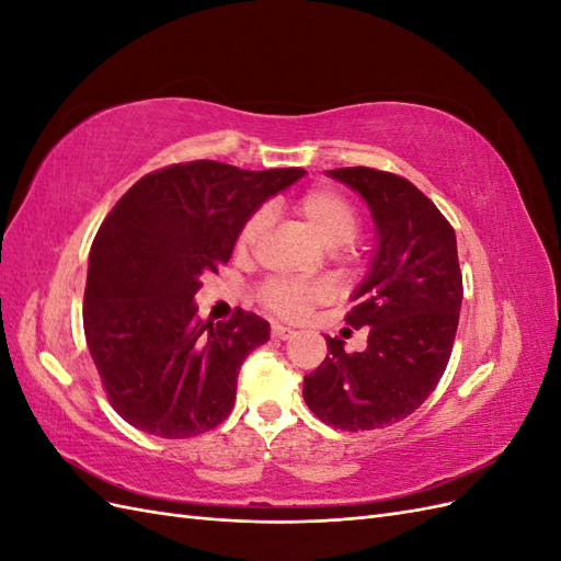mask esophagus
Segmentation results:
<instances>
[{"label": "esophagus", "instance_id": "1", "mask_svg": "<svg viewBox=\"0 0 561 561\" xmlns=\"http://www.w3.org/2000/svg\"><path fill=\"white\" fill-rule=\"evenodd\" d=\"M293 334H295V330L293 328H285V325H271V336H276V339H293Z\"/></svg>", "mask_w": 561, "mask_h": 561}]
</instances>
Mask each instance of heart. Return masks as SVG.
Segmentation results:
<instances>
[{
    "mask_svg": "<svg viewBox=\"0 0 561 561\" xmlns=\"http://www.w3.org/2000/svg\"><path fill=\"white\" fill-rule=\"evenodd\" d=\"M295 213L325 245H344L360 231V210L355 203L336 190L318 186L304 192L295 201ZM268 225L266 210L252 213L239 231V248L248 250L257 243ZM332 290L325 283H301L293 278H268L260 285L257 299L271 313L283 318H299L309 313L316 304L328 301Z\"/></svg>",
    "mask_w": 561,
    "mask_h": 561,
    "instance_id": "b5f03b06",
    "label": "heart"
}]
</instances>
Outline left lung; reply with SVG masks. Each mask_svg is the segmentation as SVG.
I'll list each match as a JSON object with an SVG mask.
<instances>
[{
  "mask_svg": "<svg viewBox=\"0 0 561 561\" xmlns=\"http://www.w3.org/2000/svg\"><path fill=\"white\" fill-rule=\"evenodd\" d=\"M328 175L367 201L379 248L346 313V325L367 328V348L346 353L342 339L325 336L330 355L304 377V400L334 428H386L419 410L447 369L463 299L456 233L396 173L353 165Z\"/></svg>",
  "mask_w": 561,
  "mask_h": 561,
  "instance_id": "8db88e82",
  "label": "left lung"
}]
</instances>
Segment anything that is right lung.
Masks as SVG:
<instances>
[{
    "instance_id": "1",
    "label": "right lung",
    "mask_w": 561,
    "mask_h": 561,
    "mask_svg": "<svg viewBox=\"0 0 561 561\" xmlns=\"http://www.w3.org/2000/svg\"><path fill=\"white\" fill-rule=\"evenodd\" d=\"M304 175L219 161L159 168L135 182L100 225L83 293V332L114 412L138 431L182 439L219 426L248 353L268 322L236 309L201 320V276L231 260L245 219Z\"/></svg>"
}]
</instances>
